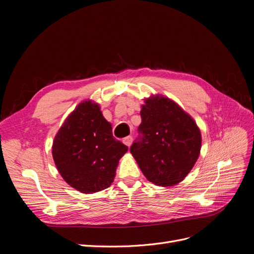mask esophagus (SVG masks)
Listing matches in <instances>:
<instances>
[{"label":"esophagus","instance_id":"obj_1","mask_svg":"<svg viewBox=\"0 0 254 254\" xmlns=\"http://www.w3.org/2000/svg\"><path fill=\"white\" fill-rule=\"evenodd\" d=\"M123 143H124L125 145H127L128 147H129V146L131 145V143H132V136H130V135H129V136H126L125 139L123 140Z\"/></svg>","mask_w":254,"mask_h":254}]
</instances>
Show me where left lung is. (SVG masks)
I'll use <instances>...</instances> for the list:
<instances>
[{
  "mask_svg": "<svg viewBox=\"0 0 254 254\" xmlns=\"http://www.w3.org/2000/svg\"><path fill=\"white\" fill-rule=\"evenodd\" d=\"M140 114V135L130 152L148 181L159 187L176 186L199 157L200 130L178 104L162 95L146 98Z\"/></svg>",
  "mask_w": 254,
  "mask_h": 254,
  "instance_id": "left-lung-1",
  "label": "left lung"
}]
</instances>
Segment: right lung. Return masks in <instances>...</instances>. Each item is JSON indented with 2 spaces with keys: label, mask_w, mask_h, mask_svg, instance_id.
Returning a JSON list of instances; mask_svg holds the SVG:
<instances>
[{
  "label": "right lung",
  "mask_w": 254,
  "mask_h": 254,
  "mask_svg": "<svg viewBox=\"0 0 254 254\" xmlns=\"http://www.w3.org/2000/svg\"><path fill=\"white\" fill-rule=\"evenodd\" d=\"M52 148L61 177L84 194L109 188L120 159L128 150L113 136L99 106L91 101L80 103L68 115Z\"/></svg>",
  "instance_id": "add662e5"
}]
</instances>
